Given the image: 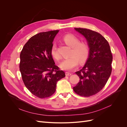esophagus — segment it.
<instances>
[{"mask_svg":"<svg viewBox=\"0 0 127 127\" xmlns=\"http://www.w3.org/2000/svg\"><path fill=\"white\" fill-rule=\"evenodd\" d=\"M65 74H66V76H70L71 75V73L69 72H65Z\"/></svg>","mask_w":127,"mask_h":127,"instance_id":"obj_1","label":"esophagus"}]
</instances>
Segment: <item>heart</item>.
Masks as SVG:
<instances>
[{
    "label": "heart",
    "instance_id": "obj_1",
    "mask_svg": "<svg viewBox=\"0 0 127 127\" xmlns=\"http://www.w3.org/2000/svg\"><path fill=\"white\" fill-rule=\"evenodd\" d=\"M63 40L67 45L71 47L69 57L64 59L60 64V67L63 70H70L75 68L78 64L85 62L90 53V48L88 44L83 42H79L77 37L71 34L65 35ZM51 53L52 57L57 60L61 58V56L58 52L57 45L53 44L51 49Z\"/></svg>",
    "mask_w": 127,
    "mask_h": 127
}]
</instances>
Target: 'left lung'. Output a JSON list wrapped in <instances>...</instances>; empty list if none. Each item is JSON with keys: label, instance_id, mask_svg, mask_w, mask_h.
Listing matches in <instances>:
<instances>
[{"label": "left lung", "instance_id": "8db88e82", "mask_svg": "<svg viewBox=\"0 0 127 127\" xmlns=\"http://www.w3.org/2000/svg\"><path fill=\"white\" fill-rule=\"evenodd\" d=\"M75 30L86 38L90 53L83 68L75 72L80 80L73 90L80 96L89 97L101 91L108 80L112 55L108 42L101 34L87 29Z\"/></svg>", "mask_w": 127, "mask_h": 127}]
</instances>
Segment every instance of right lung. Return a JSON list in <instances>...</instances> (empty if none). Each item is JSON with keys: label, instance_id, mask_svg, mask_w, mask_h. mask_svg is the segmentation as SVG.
Listing matches in <instances>:
<instances>
[{"label": "right lung", "instance_id": "right-lung-1", "mask_svg": "<svg viewBox=\"0 0 127 127\" xmlns=\"http://www.w3.org/2000/svg\"><path fill=\"white\" fill-rule=\"evenodd\" d=\"M59 30L41 32L24 45L20 54V70L29 91L43 98L55 93L57 83L65 73L56 66L51 53L52 42Z\"/></svg>", "mask_w": 127, "mask_h": 127}]
</instances>
